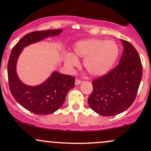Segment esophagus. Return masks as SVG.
<instances>
[{"instance_id":"esophagus-1","label":"esophagus","mask_w":151,"mask_h":151,"mask_svg":"<svg viewBox=\"0 0 151 151\" xmlns=\"http://www.w3.org/2000/svg\"><path fill=\"white\" fill-rule=\"evenodd\" d=\"M81 83H82V81L81 80H79V79H76L75 80V84L76 85H79V84H80Z\"/></svg>"}]
</instances>
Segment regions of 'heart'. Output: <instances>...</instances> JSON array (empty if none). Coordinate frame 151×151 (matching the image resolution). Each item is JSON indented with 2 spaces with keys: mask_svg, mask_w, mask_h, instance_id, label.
Listing matches in <instances>:
<instances>
[{
  "mask_svg": "<svg viewBox=\"0 0 151 151\" xmlns=\"http://www.w3.org/2000/svg\"><path fill=\"white\" fill-rule=\"evenodd\" d=\"M74 54L67 53L64 62L69 69L78 67L77 58L84 59L87 71L94 77L107 74L115 64L119 56V47L115 41L100 39H88L76 42L73 46Z\"/></svg>",
  "mask_w": 151,
  "mask_h": 151,
  "instance_id": "1",
  "label": "heart"
}]
</instances>
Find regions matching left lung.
<instances>
[{"label": "left lung", "mask_w": 151, "mask_h": 151, "mask_svg": "<svg viewBox=\"0 0 151 151\" xmlns=\"http://www.w3.org/2000/svg\"><path fill=\"white\" fill-rule=\"evenodd\" d=\"M124 50L119 64L108 74L92 81L89 107L99 115L115 116L131 106L143 75L138 53L128 41L120 39Z\"/></svg>", "instance_id": "1"}]
</instances>
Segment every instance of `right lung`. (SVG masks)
Masks as SVG:
<instances>
[{
    "mask_svg": "<svg viewBox=\"0 0 151 151\" xmlns=\"http://www.w3.org/2000/svg\"><path fill=\"white\" fill-rule=\"evenodd\" d=\"M62 31V29H52L29 33L20 39L10 55L8 77L11 94L22 107L37 115H49L59 110L65 101L69 91L74 87L75 79L72 76L54 71L40 84L28 85L18 76V59L25 47L46 38L59 36Z\"/></svg>",
    "mask_w": 151,
    "mask_h": 151,
    "instance_id": "obj_1",
    "label": "right lung"
}]
</instances>
